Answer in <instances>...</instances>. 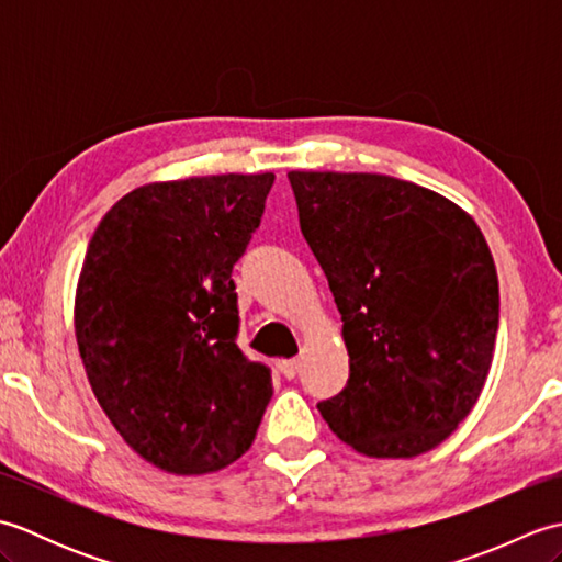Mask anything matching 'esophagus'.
I'll list each match as a JSON object with an SVG mask.
<instances>
[{
  "label": "esophagus",
  "instance_id": "obj_1",
  "mask_svg": "<svg viewBox=\"0 0 562 562\" xmlns=\"http://www.w3.org/2000/svg\"><path fill=\"white\" fill-rule=\"evenodd\" d=\"M280 369H282V374H284V376H288V379H294L296 374H300L302 362H300V360H284V362H280Z\"/></svg>",
  "mask_w": 562,
  "mask_h": 562
}]
</instances>
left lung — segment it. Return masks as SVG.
<instances>
[{"label": "left lung", "instance_id": "8db88e82", "mask_svg": "<svg viewBox=\"0 0 562 562\" xmlns=\"http://www.w3.org/2000/svg\"><path fill=\"white\" fill-rule=\"evenodd\" d=\"M288 178L350 355L348 386L318 403L321 415L367 457L435 449L471 413L493 362L499 288L479 224L391 176Z\"/></svg>", "mask_w": 562, "mask_h": 562}]
</instances>
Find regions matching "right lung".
I'll use <instances>...</instances> for the list:
<instances>
[{"mask_svg":"<svg viewBox=\"0 0 562 562\" xmlns=\"http://www.w3.org/2000/svg\"><path fill=\"white\" fill-rule=\"evenodd\" d=\"M272 183V173H226L142 186L91 236L79 355L113 427L157 469L220 471L254 445L272 372L236 345L232 270Z\"/></svg>","mask_w":562,"mask_h":562,"instance_id":"add662e5","label":"right lung"}]
</instances>
